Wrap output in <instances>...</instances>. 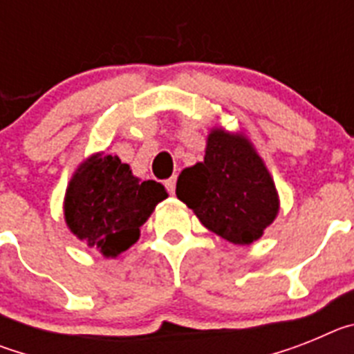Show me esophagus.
Returning a JSON list of instances; mask_svg holds the SVG:
<instances>
[{
	"label": "esophagus",
	"mask_w": 354,
	"mask_h": 354,
	"mask_svg": "<svg viewBox=\"0 0 354 354\" xmlns=\"http://www.w3.org/2000/svg\"><path fill=\"white\" fill-rule=\"evenodd\" d=\"M175 184H177V177H170L168 180H165V186H167L168 193H175Z\"/></svg>",
	"instance_id": "34e87169"
}]
</instances>
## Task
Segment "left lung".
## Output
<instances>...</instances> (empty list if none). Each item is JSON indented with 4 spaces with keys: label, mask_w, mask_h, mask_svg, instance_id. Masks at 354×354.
Listing matches in <instances>:
<instances>
[{
    "label": "left lung",
    "mask_w": 354,
    "mask_h": 354,
    "mask_svg": "<svg viewBox=\"0 0 354 354\" xmlns=\"http://www.w3.org/2000/svg\"><path fill=\"white\" fill-rule=\"evenodd\" d=\"M175 193L204 227L234 245L257 241L278 212L262 159L248 140L221 129L209 134L204 162L183 170Z\"/></svg>",
    "instance_id": "obj_1"
}]
</instances>
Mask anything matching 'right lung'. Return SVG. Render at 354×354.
I'll use <instances>...</instances> for the list:
<instances>
[{"label": "right lung", "mask_w": 354, "mask_h": 354, "mask_svg": "<svg viewBox=\"0 0 354 354\" xmlns=\"http://www.w3.org/2000/svg\"><path fill=\"white\" fill-rule=\"evenodd\" d=\"M165 186L138 180L117 156H95L81 165L68 184L65 220L68 228L106 257H117L140 237Z\"/></svg>", "instance_id": "right-lung-1"}]
</instances>
